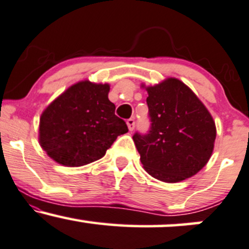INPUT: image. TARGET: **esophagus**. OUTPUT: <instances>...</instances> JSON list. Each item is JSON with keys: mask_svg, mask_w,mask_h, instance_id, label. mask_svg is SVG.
I'll list each match as a JSON object with an SVG mask.
<instances>
[{"mask_svg": "<svg viewBox=\"0 0 249 249\" xmlns=\"http://www.w3.org/2000/svg\"><path fill=\"white\" fill-rule=\"evenodd\" d=\"M127 126H128V130L130 131H133L134 127H136V121H134L133 118H130L127 119Z\"/></svg>", "mask_w": 249, "mask_h": 249, "instance_id": "34e87169", "label": "esophagus"}]
</instances>
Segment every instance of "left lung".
Segmentation results:
<instances>
[{
  "instance_id": "8db88e82",
  "label": "left lung",
  "mask_w": 249,
  "mask_h": 249,
  "mask_svg": "<svg viewBox=\"0 0 249 249\" xmlns=\"http://www.w3.org/2000/svg\"><path fill=\"white\" fill-rule=\"evenodd\" d=\"M147 92L151 126L147 133L133 134L143 168L168 183L191 178L213 151L215 125L210 112L178 79L148 87Z\"/></svg>"
}]
</instances>
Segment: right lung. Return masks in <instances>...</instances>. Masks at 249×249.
<instances>
[{
  "label": "right lung",
  "instance_id": "right-lung-1",
  "mask_svg": "<svg viewBox=\"0 0 249 249\" xmlns=\"http://www.w3.org/2000/svg\"><path fill=\"white\" fill-rule=\"evenodd\" d=\"M109 85L82 81L45 109L39 142L53 160L67 167L85 166L103 158L117 137L128 131L115 115Z\"/></svg>",
  "mask_w": 249,
  "mask_h": 249
}]
</instances>
